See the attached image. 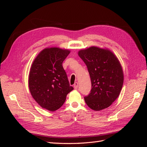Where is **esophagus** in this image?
Masks as SVG:
<instances>
[{
  "label": "esophagus",
  "instance_id": "34e87169",
  "mask_svg": "<svg viewBox=\"0 0 147 147\" xmlns=\"http://www.w3.org/2000/svg\"><path fill=\"white\" fill-rule=\"evenodd\" d=\"M74 88L75 89H77L78 88V82H75V83L74 84Z\"/></svg>",
  "mask_w": 147,
  "mask_h": 147
}]
</instances>
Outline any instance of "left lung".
<instances>
[{
	"label": "left lung",
	"mask_w": 147,
	"mask_h": 147,
	"mask_svg": "<svg viewBox=\"0 0 147 147\" xmlns=\"http://www.w3.org/2000/svg\"><path fill=\"white\" fill-rule=\"evenodd\" d=\"M78 55L86 65L91 80L85 102L95 111L107 109L118 98L123 86L124 74L119 59L110 49L95 46L80 50Z\"/></svg>",
	"instance_id": "obj_1"
}]
</instances>
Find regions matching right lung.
I'll return each instance as SVG.
<instances>
[{
  "label": "right lung",
  "mask_w": 147,
  "mask_h": 147,
  "mask_svg": "<svg viewBox=\"0 0 147 147\" xmlns=\"http://www.w3.org/2000/svg\"><path fill=\"white\" fill-rule=\"evenodd\" d=\"M70 51L58 47L46 48L33 61L28 76L30 94L43 109L55 111L63 105L69 86L63 63Z\"/></svg>",
  "instance_id": "1"
}]
</instances>
